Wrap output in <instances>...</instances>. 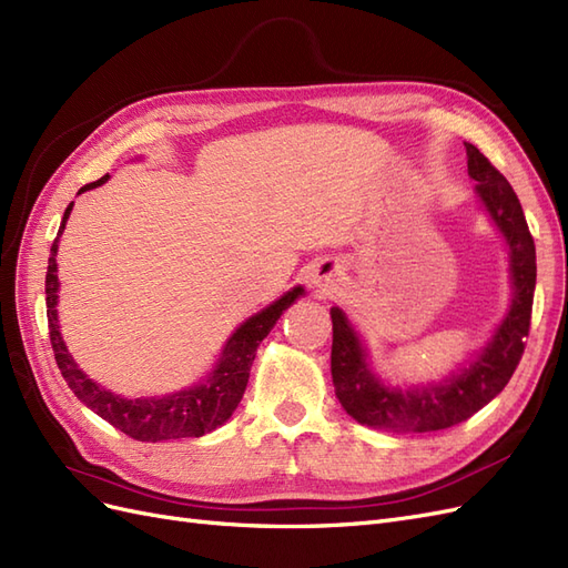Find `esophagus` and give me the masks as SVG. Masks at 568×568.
<instances>
[{
  "instance_id": "obj_1",
  "label": "esophagus",
  "mask_w": 568,
  "mask_h": 568,
  "mask_svg": "<svg viewBox=\"0 0 568 568\" xmlns=\"http://www.w3.org/2000/svg\"><path fill=\"white\" fill-rule=\"evenodd\" d=\"M338 284H341V270L334 265H317L311 274V286L322 296L334 294Z\"/></svg>"
}]
</instances>
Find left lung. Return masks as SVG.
<instances>
[{"mask_svg":"<svg viewBox=\"0 0 568 568\" xmlns=\"http://www.w3.org/2000/svg\"><path fill=\"white\" fill-rule=\"evenodd\" d=\"M464 146L469 178L476 182L474 194L507 246L509 307L486 346L462 367L438 382L400 386L376 374L365 338L348 315L334 305L329 315L334 324L332 379L336 398L357 424L379 432L426 434L467 422L507 386L524 353L536 291V244L511 184L474 144Z\"/></svg>","mask_w":568,"mask_h":568,"instance_id":"8db88e82","label":"left lung"}]
</instances>
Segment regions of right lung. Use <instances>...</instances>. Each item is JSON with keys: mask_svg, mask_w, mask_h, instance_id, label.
Wrapping results in <instances>:
<instances>
[{"mask_svg": "<svg viewBox=\"0 0 568 568\" xmlns=\"http://www.w3.org/2000/svg\"><path fill=\"white\" fill-rule=\"evenodd\" d=\"M111 175L106 173L101 180L84 184L78 194L90 192L101 184H106ZM73 203L68 205L59 234L51 244L49 267H47V320H49V338L51 348H54L57 365L63 374L65 384L71 386L75 398L88 405L101 419H106L111 426L120 428L134 440L159 443V440H178V438H199L203 434L215 432L217 426L225 424L236 405L242 403L244 390L248 384L251 365L255 359V351L261 346V341L272 332V326L277 324L282 313L288 305H294L301 296H305V288L298 284L288 288L284 296L265 305L263 311L251 315L246 322H242L232 332V336L225 341V346L220 351L217 363L213 369L199 379L196 384L165 393V395H142V398H125L118 395L84 374L73 355L68 353L65 341L61 336L59 326V236L65 230V222L71 217Z\"/></svg>", "mask_w": 568, "mask_h": 568, "instance_id": "right-lung-1", "label": "right lung"}]
</instances>
